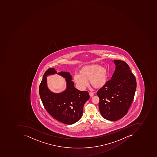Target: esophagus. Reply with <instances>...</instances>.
I'll return each mask as SVG.
<instances>
[{
	"label": "esophagus",
	"instance_id": "34e87169",
	"mask_svg": "<svg viewBox=\"0 0 157 157\" xmlns=\"http://www.w3.org/2000/svg\"><path fill=\"white\" fill-rule=\"evenodd\" d=\"M89 95L90 97H92L94 95V93H93V92H90L89 93Z\"/></svg>",
	"mask_w": 157,
	"mask_h": 157
}]
</instances>
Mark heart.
<instances>
[{"label":"heart","instance_id":"heart-1","mask_svg":"<svg viewBox=\"0 0 157 157\" xmlns=\"http://www.w3.org/2000/svg\"><path fill=\"white\" fill-rule=\"evenodd\" d=\"M107 69L98 64L88 65L81 68L79 75L74 77V82L80 90H83L89 85L88 81L95 88H101L107 82Z\"/></svg>","mask_w":157,"mask_h":157}]
</instances>
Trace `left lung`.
<instances>
[{"label": "left lung", "mask_w": 157, "mask_h": 157, "mask_svg": "<svg viewBox=\"0 0 157 157\" xmlns=\"http://www.w3.org/2000/svg\"><path fill=\"white\" fill-rule=\"evenodd\" d=\"M114 63L116 69L111 79L97 94L101 115L105 119L116 121L127 114L134 98L136 80L125 62L114 60Z\"/></svg>", "instance_id": "8db88e82"}]
</instances>
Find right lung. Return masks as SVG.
Here are the masks:
<instances>
[{"mask_svg":"<svg viewBox=\"0 0 157 157\" xmlns=\"http://www.w3.org/2000/svg\"><path fill=\"white\" fill-rule=\"evenodd\" d=\"M58 74L65 78L67 88L61 93L52 92L47 86L46 77ZM72 75L67 72L58 73L54 68L47 70L39 87V93L44 108L53 117L61 123L72 124L80 120L84 103L90 98L88 92L75 88Z\"/></svg>","mask_w":157,"mask_h":157,"instance_id":"obj_1","label":"right lung"}]
</instances>
